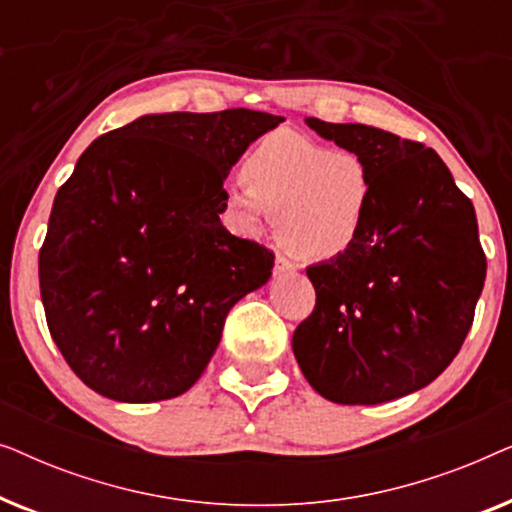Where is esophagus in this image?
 <instances>
[{
    "label": "esophagus",
    "instance_id": "34e87169",
    "mask_svg": "<svg viewBox=\"0 0 512 512\" xmlns=\"http://www.w3.org/2000/svg\"><path fill=\"white\" fill-rule=\"evenodd\" d=\"M293 270H296V265H293L289 258L284 256L275 258V275H286V272H293Z\"/></svg>",
    "mask_w": 512,
    "mask_h": 512
}]
</instances>
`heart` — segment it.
Wrapping results in <instances>:
<instances>
[{
  "instance_id": "1",
  "label": "heart",
  "mask_w": 512,
  "mask_h": 512,
  "mask_svg": "<svg viewBox=\"0 0 512 512\" xmlns=\"http://www.w3.org/2000/svg\"><path fill=\"white\" fill-rule=\"evenodd\" d=\"M244 184L228 188V207L249 233L275 216L277 240L303 261H331L361 235L370 179L361 158L331 151L293 130H277L251 146Z\"/></svg>"
}]
</instances>
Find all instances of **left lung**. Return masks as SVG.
<instances>
[{
    "instance_id": "1",
    "label": "left lung",
    "mask_w": 512,
    "mask_h": 512,
    "mask_svg": "<svg viewBox=\"0 0 512 512\" xmlns=\"http://www.w3.org/2000/svg\"><path fill=\"white\" fill-rule=\"evenodd\" d=\"M305 123L361 158L370 202L352 247L307 268L317 305L293 354L328 401H394L436 380L471 331L487 275L473 202L424 144L361 123Z\"/></svg>"
}]
</instances>
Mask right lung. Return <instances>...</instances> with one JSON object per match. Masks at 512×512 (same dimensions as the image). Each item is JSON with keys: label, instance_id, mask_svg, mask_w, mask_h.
Instances as JSON below:
<instances>
[{"label": "right lung", "instance_id": "right-lung-1", "mask_svg": "<svg viewBox=\"0 0 512 512\" xmlns=\"http://www.w3.org/2000/svg\"><path fill=\"white\" fill-rule=\"evenodd\" d=\"M251 109L139 116L97 137L55 195L39 251L48 331L79 380L121 403L181 396L275 254L219 219L230 167L282 123Z\"/></svg>", "mask_w": 512, "mask_h": 512}]
</instances>
